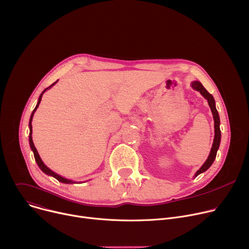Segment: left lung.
Listing matches in <instances>:
<instances>
[{"instance_id":"obj_1","label":"left lung","mask_w":249,"mask_h":249,"mask_svg":"<svg viewBox=\"0 0 249 249\" xmlns=\"http://www.w3.org/2000/svg\"><path fill=\"white\" fill-rule=\"evenodd\" d=\"M192 87L198 91L208 102V105L211 108V111H212V114H213V118H214V128H215V136H214V142H213V144H212V147H211V150H210V154L208 156V158L206 159V161L204 162V164L201 166V168L196 173V177H197L200 173L206 171L211 165L213 163V161L215 160L216 158V154H217V150L219 148V145H220V142H221V131H220V118H219V114H218V111L216 109V107H215V101H214V98L212 97L211 94H209L207 92V90L202 86V84L200 82L198 81H195L192 83Z\"/></svg>"}]
</instances>
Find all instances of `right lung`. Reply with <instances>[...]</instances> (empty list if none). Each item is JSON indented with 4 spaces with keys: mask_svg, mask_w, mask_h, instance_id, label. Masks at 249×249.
Listing matches in <instances>:
<instances>
[{
    "mask_svg": "<svg viewBox=\"0 0 249 249\" xmlns=\"http://www.w3.org/2000/svg\"><path fill=\"white\" fill-rule=\"evenodd\" d=\"M56 82H54L53 84H52L51 86H49L48 88H46L44 91H43V93L40 95V98H39V101H38V104H37V106H36V107L34 108V110H33V112H32V114H31V117H30V121H29V128H30V134H29V142H30V146H31V149L33 150V153H34V157H35V160H36V162H37V164H38V166L40 167V169L44 172V173H46L47 175H50V176H53V178H55L57 181H59V182H61V183H64V184H73L74 182L73 181H70V180H67V179H65V178H63V177H61V176H59V175H57V174H55L54 172H53L51 169H49L46 165L44 164V162L42 161V159L40 158V155H39V153H38V151H37V149H36V147H35V145H34V142H33V141H32V118H33V115H34V112L36 111V109H37V107H39V105H40V103H41V100H42V96H43V94L45 93V91L46 90H48V89H50L53 85H54Z\"/></svg>",
    "mask_w": 249,
    "mask_h": 249,
    "instance_id": "right-lung-1",
    "label": "right lung"
}]
</instances>
